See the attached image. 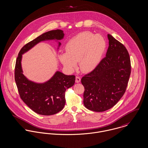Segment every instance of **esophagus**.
<instances>
[{
	"instance_id": "esophagus-1",
	"label": "esophagus",
	"mask_w": 148,
	"mask_h": 148,
	"mask_svg": "<svg viewBox=\"0 0 148 148\" xmlns=\"http://www.w3.org/2000/svg\"><path fill=\"white\" fill-rule=\"evenodd\" d=\"M80 81L81 79L80 77H79V76H76V80H75V81H76V83H79V82H80Z\"/></svg>"
}]
</instances>
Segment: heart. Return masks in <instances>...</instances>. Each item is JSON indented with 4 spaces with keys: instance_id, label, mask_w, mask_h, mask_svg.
<instances>
[{
    "instance_id": "obj_1",
    "label": "heart",
    "mask_w": 148,
    "mask_h": 148,
    "mask_svg": "<svg viewBox=\"0 0 148 148\" xmlns=\"http://www.w3.org/2000/svg\"><path fill=\"white\" fill-rule=\"evenodd\" d=\"M106 48V42L99 34L83 32L68 40L66 53L59 54L61 63L69 72H73L79 62L81 70L91 72L99 64Z\"/></svg>"
}]
</instances>
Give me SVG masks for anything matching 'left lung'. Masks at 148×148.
<instances>
[{
	"instance_id": "1",
	"label": "left lung",
	"mask_w": 148,
	"mask_h": 148,
	"mask_svg": "<svg viewBox=\"0 0 148 148\" xmlns=\"http://www.w3.org/2000/svg\"><path fill=\"white\" fill-rule=\"evenodd\" d=\"M108 47L98 67L81 79L84 105L102 112L115 106L124 94L131 75V60L125 46L108 34Z\"/></svg>"
}]
</instances>
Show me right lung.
<instances>
[{
	"label": "right lung",
	"instance_id": "1",
	"mask_svg": "<svg viewBox=\"0 0 148 148\" xmlns=\"http://www.w3.org/2000/svg\"><path fill=\"white\" fill-rule=\"evenodd\" d=\"M64 33L62 30H50L26 44L20 51L16 62L14 80L21 99L35 112L42 115H54L60 111L65 105V92L73 86L74 75H66L56 71L49 80L37 83L29 80L23 74L21 66L23 55L42 41L55 40L58 47L61 43L58 40L63 39Z\"/></svg>",
	"mask_w": 148,
	"mask_h": 148
}]
</instances>
